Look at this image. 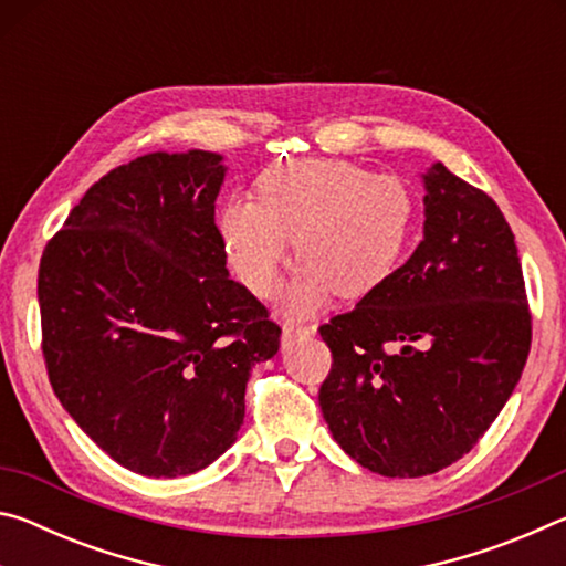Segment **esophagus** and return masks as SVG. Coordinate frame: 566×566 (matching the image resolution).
I'll list each match as a JSON object with an SVG mask.
<instances>
[{
  "label": "esophagus",
  "instance_id": "esophagus-1",
  "mask_svg": "<svg viewBox=\"0 0 566 566\" xmlns=\"http://www.w3.org/2000/svg\"><path fill=\"white\" fill-rule=\"evenodd\" d=\"M312 334H314V327H310V324L284 322V327H282V344H284V347H290V344L300 342V339H306V337H312Z\"/></svg>",
  "mask_w": 566,
  "mask_h": 566
}]
</instances>
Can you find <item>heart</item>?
Wrapping results in <instances>:
<instances>
[{"mask_svg":"<svg viewBox=\"0 0 566 566\" xmlns=\"http://www.w3.org/2000/svg\"><path fill=\"white\" fill-rule=\"evenodd\" d=\"M227 262L249 292L266 296L294 254L300 274L286 302L314 310L332 292L359 300L387 280L411 227L401 179L369 175L342 159H292L256 181V199L229 197L219 209Z\"/></svg>","mask_w":566,"mask_h":566,"instance_id":"b5f03b06","label":"heart"}]
</instances>
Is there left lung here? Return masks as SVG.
I'll return each mask as SVG.
<instances>
[{
	"label": "left lung",
	"instance_id": "left-lung-1",
	"mask_svg": "<svg viewBox=\"0 0 566 566\" xmlns=\"http://www.w3.org/2000/svg\"><path fill=\"white\" fill-rule=\"evenodd\" d=\"M424 239L347 314L322 324L319 407L354 462L385 476L454 464L490 429L532 344L522 264L492 197L442 161L424 175Z\"/></svg>",
	"mask_w": 566,
	"mask_h": 566
}]
</instances>
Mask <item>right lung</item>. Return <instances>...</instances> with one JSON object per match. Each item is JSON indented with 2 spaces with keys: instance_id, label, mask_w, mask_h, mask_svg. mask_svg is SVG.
I'll use <instances>...</instances> for the list:
<instances>
[{
  "instance_id": "1",
  "label": "right lung",
  "mask_w": 566,
  "mask_h": 566,
  "mask_svg": "<svg viewBox=\"0 0 566 566\" xmlns=\"http://www.w3.org/2000/svg\"><path fill=\"white\" fill-rule=\"evenodd\" d=\"M222 155L137 157L80 199L40 262L42 352L70 417L114 462L185 476L237 442L282 329L227 272Z\"/></svg>"
}]
</instances>
